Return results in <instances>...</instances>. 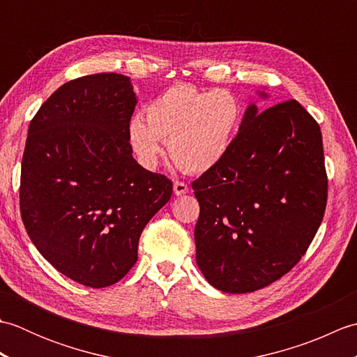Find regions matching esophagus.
Returning <instances> with one entry per match:
<instances>
[{
    "label": "esophagus",
    "mask_w": 357,
    "mask_h": 357,
    "mask_svg": "<svg viewBox=\"0 0 357 357\" xmlns=\"http://www.w3.org/2000/svg\"><path fill=\"white\" fill-rule=\"evenodd\" d=\"M173 192L176 196H183L188 192V185L184 183V181H174L173 184Z\"/></svg>",
    "instance_id": "34e87169"
}]
</instances>
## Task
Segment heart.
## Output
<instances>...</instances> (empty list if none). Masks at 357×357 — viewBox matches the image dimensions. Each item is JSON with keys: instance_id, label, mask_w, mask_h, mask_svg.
I'll use <instances>...</instances> for the list:
<instances>
[{"instance_id": "heart-1", "label": "heart", "mask_w": 357, "mask_h": 357, "mask_svg": "<svg viewBox=\"0 0 357 357\" xmlns=\"http://www.w3.org/2000/svg\"><path fill=\"white\" fill-rule=\"evenodd\" d=\"M241 116V102L229 90L174 84L147 104L146 121L132 119L128 141L142 165L156 164L164 141L179 169L202 173L230 150Z\"/></svg>"}]
</instances>
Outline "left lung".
Masks as SVG:
<instances>
[{"instance_id":"1","label":"left lung","mask_w":357,"mask_h":357,"mask_svg":"<svg viewBox=\"0 0 357 357\" xmlns=\"http://www.w3.org/2000/svg\"><path fill=\"white\" fill-rule=\"evenodd\" d=\"M192 185L204 276L225 293L259 290L301 261L324 219L321 127L296 100L250 105L227 155Z\"/></svg>"}]
</instances>
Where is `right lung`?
I'll list each match as a JSON object with an SVG mask.
<instances>
[{"label":"right lung","mask_w":357,"mask_h":357,"mask_svg":"<svg viewBox=\"0 0 357 357\" xmlns=\"http://www.w3.org/2000/svg\"><path fill=\"white\" fill-rule=\"evenodd\" d=\"M130 78L96 73L53 92L29 124L20 211L29 238L64 276L116 284L138 259L139 236L173 184L135 161Z\"/></svg>","instance_id":"right-lung-1"}]
</instances>
